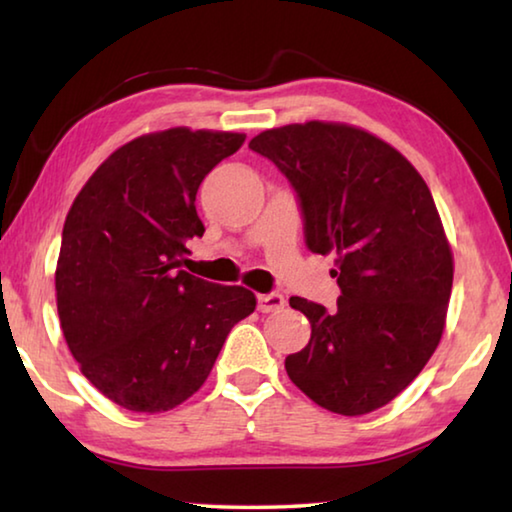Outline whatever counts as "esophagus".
<instances>
[{
  "instance_id": "esophagus-1",
  "label": "esophagus",
  "mask_w": 512,
  "mask_h": 512,
  "mask_svg": "<svg viewBox=\"0 0 512 512\" xmlns=\"http://www.w3.org/2000/svg\"><path fill=\"white\" fill-rule=\"evenodd\" d=\"M259 302V311L262 314H273V311H280L287 305V300H284L282 293H262V296L257 298Z\"/></svg>"
}]
</instances>
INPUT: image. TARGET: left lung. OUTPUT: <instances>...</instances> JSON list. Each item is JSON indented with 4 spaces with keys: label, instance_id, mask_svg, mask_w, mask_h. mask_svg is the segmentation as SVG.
<instances>
[{
    "label": "left lung",
    "instance_id": "8db88e82",
    "mask_svg": "<svg viewBox=\"0 0 512 512\" xmlns=\"http://www.w3.org/2000/svg\"><path fill=\"white\" fill-rule=\"evenodd\" d=\"M248 146L298 192L311 253L336 257V309L289 300L311 323L289 379L332 413L381 409L445 332L454 255L427 183L395 146L341 121L268 128Z\"/></svg>",
    "mask_w": 512,
    "mask_h": 512
}]
</instances>
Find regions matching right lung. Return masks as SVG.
Instances as JSON below:
<instances>
[{
  "label": "right lung",
  "mask_w": 512,
  "mask_h": 512,
  "mask_svg": "<svg viewBox=\"0 0 512 512\" xmlns=\"http://www.w3.org/2000/svg\"><path fill=\"white\" fill-rule=\"evenodd\" d=\"M244 133H146L119 146L69 207L56 264L60 329L90 384L135 413L176 409L205 384L253 291L180 271L203 237L196 192Z\"/></svg>",
  "instance_id": "1"
}]
</instances>
